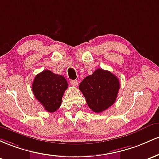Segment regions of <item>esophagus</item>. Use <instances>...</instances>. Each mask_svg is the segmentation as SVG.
I'll list each match as a JSON object with an SVG mask.
<instances>
[{"mask_svg":"<svg viewBox=\"0 0 159 159\" xmlns=\"http://www.w3.org/2000/svg\"><path fill=\"white\" fill-rule=\"evenodd\" d=\"M70 84L72 85H74V86H76V85H78V81L76 80H70Z\"/></svg>","mask_w":159,"mask_h":159,"instance_id":"34e87169","label":"esophagus"}]
</instances>
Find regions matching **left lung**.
Instances as JSON below:
<instances>
[{
    "label": "left lung",
    "mask_w": 159,
    "mask_h": 159,
    "mask_svg": "<svg viewBox=\"0 0 159 159\" xmlns=\"http://www.w3.org/2000/svg\"><path fill=\"white\" fill-rule=\"evenodd\" d=\"M119 87V80L116 75L98 68L81 82L79 89L84 95L89 108L99 113L115 103Z\"/></svg>",
    "instance_id": "1"
}]
</instances>
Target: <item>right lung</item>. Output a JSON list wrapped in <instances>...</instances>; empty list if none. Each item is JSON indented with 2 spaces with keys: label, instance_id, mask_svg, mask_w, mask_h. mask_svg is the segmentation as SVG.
<instances>
[{
  "label": "right lung",
  "instance_id": "add662e5",
  "mask_svg": "<svg viewBox=\"0 0 159 159\" xmlns=\"http://www.w3.org/2000/svg\"><path fill=\"white\" fill-rule=\"evenodd\" d=\"M67 85V80L63 76L45 70L34 77L32 91L46 111L53 113L60 107Z\"/></svg>",
  "mask_w": 159,
  "mask_h": 159
}]
</instances>
